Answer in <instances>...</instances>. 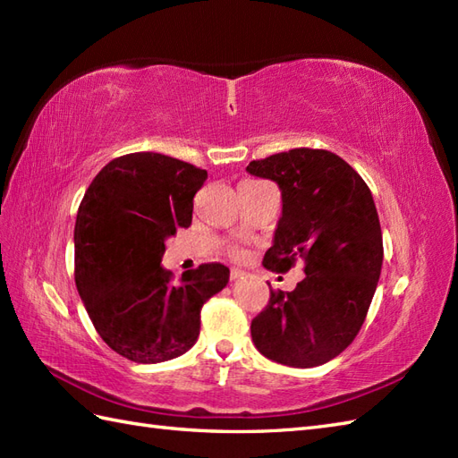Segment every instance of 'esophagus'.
Returning a JSON list of instances; mask_svg holds the SVG:
<instances>
[{"label": "esophagus", "instance_id": "34e87169", "mask_svg": "<svg viewBox=\"0 0 458 458\" xmlns=\"http://www.w3.org/2000/svg\"><path fill=\"white\" fill-rule=\"evenodd\" d=\"M240 277H244V271H242V269H232V271H230V279H232V281H236V279H240Z\"/></svg>", "mask_w": 458, "mask_h": 458}]
</instances>
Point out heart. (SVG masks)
I'll return each mask as SVG.
<instances>
[{
  "mask_svg": "<svg viewBox=\"0 0 458 458\" xmlns=\"http://www.w3.org/2000/svg\"><path fill=\"white\" fill-rule=\"evenodd\" d=\"M232 254H234V256H238V251H232Z\"/></svg>",
  "mask_w": 458,
  "mask_h": 458,
  "instance_id": "obj_1",
  "label": "heart"
}]
</instances>
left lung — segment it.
<instances>
[{
  "instance_id": "1",
  "label": "left lung",
  "mask_w": 458,
  "mask_h": 458,
  "mask_svg": "<svg viewBox=\"0 0 458 458\" xmlns=\"http://www.w3.org/2000/svg\"><path fill=\"white\" fill-rule=\"evenodd\" d=\"M246 171L276 181L284 200L264 267L289 271L305 259V279L293 291H271L251 320V340L274 362L320 366L356 338L376 293L384 244L372 192L325 149L276 153Z\"/></svg>"
}]
</instances>
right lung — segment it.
I'll return each mask as SVG.
<instances>
[{"mask_svg":"<svg viewBox=\"0 0 458 458\" xmlns=\"http://www.w3.org/2000/svg\"><path fill=\"white\" fill-rule=\"evenodd\" d=\"M207 171L169 155H122L96 174L76 214L74 281L94 328L120 356L157 364L187 352L200 309L230 269L202 264L179 281L161 266L165 240L189 228Z\"/></svg>","mask_w":458,"mask_h":458,"instance_id":"right-lung-1","label":"right lung"}]
</instances>
